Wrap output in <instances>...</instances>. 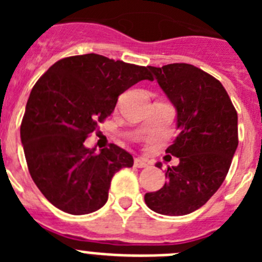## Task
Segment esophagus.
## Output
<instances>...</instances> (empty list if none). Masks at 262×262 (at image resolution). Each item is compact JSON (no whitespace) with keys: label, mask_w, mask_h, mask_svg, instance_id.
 I'll list each match as a JSON object with an SVG mask.
<instances>
[{"label":"esophagus","mask_w":262,"mask_h":262,"mask_svg":"<svg viewBox=\"0 0 262 262\" xmlns=\"http://www.w3.org/2000/svg\"><path fill=\"white\" fill-rule=\"evenodd\" d=\"M134 165H135L136 168H145V166H148V163L147 160L142 159V157H136V159L134 160Z\"/></svg>","instance_id":"34e87169"}]
</instances>
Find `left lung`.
<instances>
[{
  "instance_id": "obj_1",
  "label": "left lung",
  "mask_w": 262,
  "mask_h": 262,
  "mask_svg": "<svg viewBox=\"0 0 262 262\" xmlns=\"http://www.w3.org/2000/svg\"><path fill=\"white\" fill-rule=\"evenodd\" d=\"M148 68L177 111L180 133L166 154L180 164L168 166V181L145 194V205L157 214H190L214 195L228 173L239 144L237 113L221 81L202 69L185 62Z\"/></svg>"
}]
</instances>
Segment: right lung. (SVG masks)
<instances>
[{
  "label": "right lung",
  "mask_w": 262,
  "mask_h": 262,
  "mask_svg": "<svg viewBox=\"0 0 262 262\" xmlns=\"http://www.w3.org/2000/svg\"><path fill=\"white\" fill-rule=\"evenodd\" d=\"M142 80H154L147 67L86 53L59 60L36 81L20 142L31 178L55 207L72 215L97 211L107 202L113 176L134 165L118 145L97 155L84 142L118 97Z\"/></svg>",
  "instance_id": "right-lung-1"
}]
</instances>
